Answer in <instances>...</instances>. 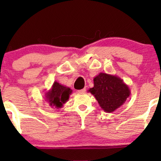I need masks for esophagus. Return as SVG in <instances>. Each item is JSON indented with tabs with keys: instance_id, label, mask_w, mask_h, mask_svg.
<instances>
[{
	"instance_id": "1",
	"label": "esophagus",
	"mask_w": 161,
	"mask_h": 161,
	"mask_svg": "<svg viewBox=\"0 0 161 161\" xmlns=\"http://www.w3.org/2000/svg\"><path fill=\"white\" fill-rule=\"evenodd\" d=\"M85 92H86V89H83L81 90H78V93L79 94H84Z\"/></svg>"
}]
</instances>
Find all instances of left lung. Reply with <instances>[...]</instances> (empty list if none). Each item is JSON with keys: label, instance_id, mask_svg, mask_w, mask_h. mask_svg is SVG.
I'll list each match as a JSON object with an SVG mask.
<instances>
[{"label": "left lung", "instance_id": "1", "mask_svg": "<svg viewBox=\"0 0 161 161\" xmlns=\"http://www.w3.org/2000/svg\"><path fill=\"white\" fill-rule=\"evenodd\" d=\"M88 92L93 94L106 113L120 108L130 94V89L122 79L105 72H100L94 78V87Z\"/></svg>", "mask_w": 161, "mask_h": 161}]
</instances>
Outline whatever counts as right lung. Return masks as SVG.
<instances>
[{"mask_svg": "<svg viewBox=\"0 0 161 161\" xmlns=\"http://www.w3.org/2000/svg\"><path fill=\"white\" fill-rule=\"evenodd\" d=\"M72 92V90L70 88L55 81L51 89L45 92V100L50 106L58 109L67 102Z\"/></svg>", "mask_w": 161, "mask_h": 161, "instance_id": "1", "label": "right lung"}]
</instances>
